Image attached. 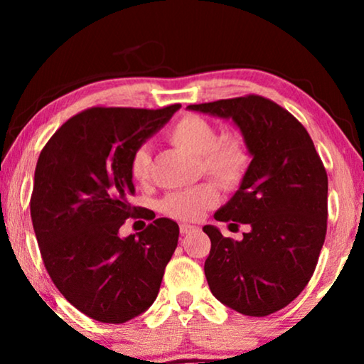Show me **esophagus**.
I'll use <instances>...</instances> for the list:
<instances>
[{"mask_svg":"<svg viewBox=\"0 0 364 364\" xmlns=\"http://www.w3.org/2000/svg\"><path fill=\"white\" fill-rule=\"evenodd\" d=\"M196 228H197V227L188 225V223H181V233H183V235H186V233L193 232V230H196Z\"/></svg>","mask_w":364,"mask_h":364,"instance_id":"obj_1","label":"esophagus"}]
</instances>
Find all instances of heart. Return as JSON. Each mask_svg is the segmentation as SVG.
I'll return each instance as SVG.
<instances>
[{"instance_id":"b5f03b06","label":"heart","mask_w":364,"mask_h":364,"mask_svg":"<svg viewBox=\"0 0 364 364\" xmlns=\"http://www.w3.org/2000/svg\"><path fill=\"white\" fill-rule=\"evenodd\" d=\"M172 144L197 156L200 168L223 187H235L242 182L250 164V154L240 137L223 136L207 119L183 116L167 131ZM151 152L146 146L134 149L129 161L131 177L146 182L151 176ZM217 202V191L210 182L171 192L162 200V212L182 222H193Z\"/></svg>"}]
</instances>
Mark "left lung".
Listing matches in <instances>:
<instances>
[{
	"label": "left lung",
	"instance_id": "left-lung-1",
	"mask_svg": "<svg viewBox=\"0 0 364 364\" xmlns=\"http://www.w3.org/2000/svg\"><path fill=\"white\" fill-rule=\"evenodd\" d=\"M187 109L232 119L253 157L240 188L213 215L250 230L238 242L203 227L212 242L203 265L208 287L242 315H272L295 300L315 272L326 235L325 166L306 129L270 99L250 94Z\"/></svg>",
	"mask_w": 364,
	"mask_h": 364
}]
</instances>
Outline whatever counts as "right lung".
Listing matches in <instances>:
<instances>
[{
	"mask_svg": "<svg viewBox=\"0 0 364 364\" xmlns=\"http://www.w3.org/2000/svg\"><path fill=\"white\" fill-rule=\"evenodd\" d=\"M178 109H86L39 154L29 203L39 252L63 296L92 320L126 323L157 298L178 225L131 205L129 161ZM129 216L151 223L121 239L118 228Z\"/></svg>",
	"mask_w": 364,
	"mask_h": 364,
	"instance_id": "add662e5",
	"label": "right lung"
}]
</instances>
